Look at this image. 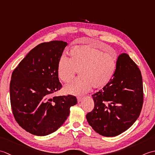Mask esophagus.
Instances as JSON below:
<instances>
[{
	"instance_id": "1",
	"label": "esophagus",
	"mask_w": 155,
	"mask_h": 155,
	"mask_svg": "<svg viewBox=\"0 0 155 155\" xmlns=\"http://www.w3.org/2000/svg\"><path fill=\"white\" fill-rule=\"evenodd\" d=\"M82 100H83V97H77V101L78 103H80L81 101H82Z\"/></svg>"
}]
</instances>
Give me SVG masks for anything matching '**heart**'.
<instances>
[{"label": "heart", "mask_w": 155, "mask_h": 155, "mask_svg": "<svg viewBox=\"0 0 155 155\" xmlns=\"http://www.w3.org/2000/svg\"><path fill=\"white\" fill-rule=\"evenodd\" d=\"M70 58L62 55L57 64L58 78L70 81L79 71V78L72 80L64 87L68 94L80 95L87 93L92 87L102 88L110 83L117 71V54L104 52L93 45L73 47L69 51Z\"/></svg>", "instance_id": "b5f03b06"}]
</instances>
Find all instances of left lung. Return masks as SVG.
I'll use <instances>...</instances> for the list:
<instances>
[{
	"label": "left lung",
	"instance_id": "obj_1",
	"mask_svg": "<svg viewBox=\"0 0 155 155\" xmlns=\"http://www.w3.org/2000/svg\"><path fill=\"white\" fill-rule=\"evenodd\" d=\"M92 97L94 107L86 117L97 133L115 137L132 126L142 110L143 86L140 69L129 56H118L113 78Z\"/></svg>",
	"mask_w": 155,
	"mask_h": 155
}]
</instances>
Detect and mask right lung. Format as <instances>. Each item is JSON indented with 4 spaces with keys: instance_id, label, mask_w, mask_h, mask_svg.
Segmentation results:
<instances>
[{
    "instance_id": "right-lung-1",
    "label": "right lung",
    "mask_w": 155,
    "mask_h": 155,
    "mask_svg": "<svg viewBox=\"0 0 155 155\" xmlns=\"http://www.w3.org/2000/svg\"><path fill=\"white\" fill-rule=\"evenodd\" d=\"M67 43H41L28 52L12 72L10 98L12 114L23 129L37 136L55 132L67 120L76 97H52L62 88L57 64Z\"/></svg>"
}]
</instances>
